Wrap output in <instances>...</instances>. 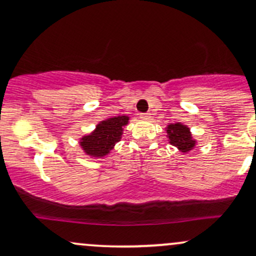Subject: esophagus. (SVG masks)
I'll return each mask as SVG.
<instances>
[{
	"label": "esophagus",
	"mask_w": 256,
	"mask_h": 256,
	"mask_svg": "<svg viewBox=\"0 0 256 256\" xmlns=\"http://www.w3.org/2000/svg\"><path fill=\"white\" fill-rule=\"evenodd\" d=\"M150 113H140V118H143V119H148L150 118Z\"/></svg>",
	"instance_id": "34e87169"
}]
</instances>
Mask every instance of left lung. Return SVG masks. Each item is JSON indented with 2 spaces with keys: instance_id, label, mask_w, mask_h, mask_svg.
I'll return each instance as SVG.
<instances>
[{
  "instance_id": "8db88e82",
  "label": "left lung",
  "mask_w": 256,
  "mask_h": 256,
  "mask_svg": "<svg viewBox=\"0 0 256 256\" xmlns=\"http://www.w3.org/2000/svg\"><path fill=\"white\" fill-rule=\"evenodd\" d=\"M168 137H169L170 144L178 148L180 151L189 152L192 148L195 146V140L192 138V134L190 130L180 124V122H176V124H170L168 126L166 130Z\"/></svg>"
}]
</instances>
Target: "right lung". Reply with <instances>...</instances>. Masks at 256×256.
Here are the masks:
<instances>
[{"mask_svg":"<svg viewBox=\"0 0 256 256\" xmlns=\"http://www.w3.org/2000/svg\"><path fill=\"white\" fill-rule=\"evenodd\" d=\"M128 117L110 118L96 125V128L90 136L82 138L80 145L87 154L94 157H104L112 150L116 143L120 140L122 128L128 124Z\"/></svg>","mask_w":256,"mask_h":256,"instance_id":"right-lung-1","label":"right lung"}]
</instances>
